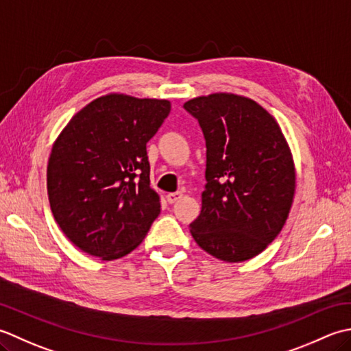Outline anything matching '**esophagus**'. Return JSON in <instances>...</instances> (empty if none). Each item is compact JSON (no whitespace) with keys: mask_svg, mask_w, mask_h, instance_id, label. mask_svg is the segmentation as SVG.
<instances>
[{"mask_svg":"<svg viewBox=\"0 0 351 351\" xmlns=\"http://www.w3.org/2000/svg\"><path fill=\"white\" fill-rule=\"evenodd\" d=\"M182 197H183V192H171V194L167 195V199H168L169 204H173V203L178 202V199H180Z\"/></svg>","mask_w":351,"mask_h":351,"instance_id":"34e87169","label":"esophagus"}]
</instances>
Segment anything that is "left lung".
I'll list each match as a JSON object with an SVG mask.
<instances>
[{
  "mask_svg": "<svg viewBox=\"0 0 351 351\" xmlns=\"http://www.w3.org/2000/svg\"><path fill=\"white\" fill-rule=\"evenodd\" d=\"M183 107L206 139L202 212L191 234L224 262H244L265 250L288 219L295 168L277 121L247 97L210 94Z\"/></svg>",
  "mask_w": 351,
  "mask_h": 351,
  "instance_id": "8db88e82",
  "label": "left lung"
}]
</instances>
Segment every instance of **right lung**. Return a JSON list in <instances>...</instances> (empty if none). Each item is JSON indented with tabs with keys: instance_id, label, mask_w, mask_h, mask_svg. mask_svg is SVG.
I'll list each match as a JSON object with an SVG mask.
<instances>
[{
	"instance_id": "obj_1",
	"label": "right lung",
	"mask_w": 351,
	"mask_h": 351,
	"mask_svg": "<svg viewBox=\"0 0 351 351\" xmlns=\"http://www.w3.org/2000/svg\"><path fill=\"white\" fill-rule=\"evenodd\" d=\"M169 110L168 99L109 94L77 112L56 139L47 168L49 206L82 252L115 261L145 238L160 213L147 142Z\"/></svg>"
}]
</instances>
